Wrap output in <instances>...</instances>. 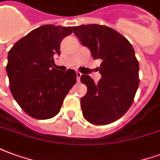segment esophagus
I'll list each match as a JSON object with an SVG mask.
<instances>
[{"mask_svg":"<svg viewBox=\"0 0 160 160\" xmlns=\"http://www.w3.org/2000/svg\"><path fill=\"white\" fill-rule=\"evenodd\" d=\"M81 74H82V73H80V72H77V73H76L77 81H78V82H80V77H81Z\"/></svg>","mask_w":160,"mask_h":160,"instance_id":"34e87169","label":"esophagus"}]
</instances>
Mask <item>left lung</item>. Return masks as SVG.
Here are the masks:
<instances>
[{
  "label": "left lung",
  "instance_id": "8db88e82",
  "mask_svg": "<svg viewBox=\"0 0 160 160\" xmlns=\"http://www.w3.org/2000/svg\"><path fill=\"white\" fill-rule=\"evenodd\" d=\"M73 33L91 50L94 59H101L98 84L89 75L80 81L87 87L81 98L83 117L95 125H107L118 120L130 108L140 84L139 62L128 40L116 30L97 24L73 26Z\"/></svg>",
  "mask_w": 160,
  "mask_h": 160
}]
</instances>
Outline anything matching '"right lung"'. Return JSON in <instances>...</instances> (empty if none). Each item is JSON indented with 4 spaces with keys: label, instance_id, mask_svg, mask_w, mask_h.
Returning <instances> with one entry per match:
<instances>
[{
    "label": "right lung",
    "instance_id": "1",
    "mask_svg": "<svg viewBox=\"0 0 160 160\" xmlns=\"http://www.w3.org/2000/svg\"><path fill=\"white\" fill-rule=\"evenodd\" d=\"M73 32L71 26L45 25L32 30L9 50L7 73L13 98L36 119L44 120L59 113L63 100L76 83V72L53 68L60 44Z\"/></svg>",
    "mask_w": 160,
    "mask_h": 160
}]
</instances>
